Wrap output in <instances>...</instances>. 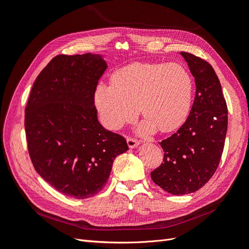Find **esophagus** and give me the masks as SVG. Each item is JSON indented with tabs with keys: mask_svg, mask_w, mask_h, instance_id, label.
<instances>
[{
	"mask_svg": "<svg viewBox=\"0 0 249 249\" xmlns=\"http://www.w3.org/2000/svg\"><path fill=\"white\" fill-rule=\"evenodd\" d=\"M126 143H127V146H129L130 148H135L139 145V142L133 138H127Z\"/></svg>",
	"mask_w": 249,
	"mask_h": 249,
	"instance_id": "esophagus-1",
	"label": "esophagus"
}]
</instances>
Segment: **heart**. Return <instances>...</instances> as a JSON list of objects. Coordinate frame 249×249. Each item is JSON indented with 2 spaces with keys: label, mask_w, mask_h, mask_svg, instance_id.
<instances>
[{
  "label": "heart",
  "mask_w": 249,
  "mask_h": 249,
  "mask_svg": "<svg viewBox=\"0 0 249 249\" xmlns=\"http://www.w3.org/2000/svg\"><path fill=\"white\" fill-rule=\"evenodd\" d=\"M193 80L177 63H133L112 76L111 84L100 83L94 106L102 124L117 130L139 112L144 118L140 132L176 130L190 109Z\"/></svg>",
  "instance_id": "1"
}]
</instances>
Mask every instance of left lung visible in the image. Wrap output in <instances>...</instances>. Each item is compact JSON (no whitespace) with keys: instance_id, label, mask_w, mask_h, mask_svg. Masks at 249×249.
Masks as SVG:
<instances>
[{"instance_id":"left-lung-1","label":"left lung","mask_w":249,"mask_h":249,"mask_svg":"<svg viewBox=\"0 0 249 249\" xmlns=\"http://www.w3.org/2000/svg\"><path fill=\"white\" fill-rule=\"evenodd\" d=\"M179 54L194 77L195 99L184 124L160 142L163 163L150 172L154 183L173 195L197 191L213 177L228 131V107L214 69L189 53Z\"/></svg>"}]
</instances>
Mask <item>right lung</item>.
Returning <instances> with one entry per match:
<instances>
[{"label": "right lung", "mask_w": 249, "mask_h": 249, "mask_svg": "<svg viewBox=\"0 0 249 249\" xmlns=\"http://www.w3.org/2000/svg\"><path fill=\"white\" fill-rule=\"evenodd\" d=\"M99 54L59 55L35 80L26 107L28 149L37 173L56 190L91 197L108 182L126 141L104 129L94 93L107 70Z\"/></svg>", "instance_id": "right-lung-1"}]
</instances>
